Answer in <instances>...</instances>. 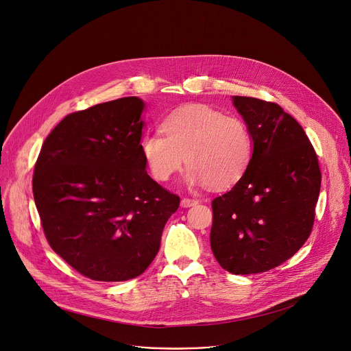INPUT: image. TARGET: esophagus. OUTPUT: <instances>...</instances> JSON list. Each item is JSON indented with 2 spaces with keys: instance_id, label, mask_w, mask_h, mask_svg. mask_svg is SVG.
I'll return each instance as SVG.
<instances>
[{
  "instance_id": "34e87169",
  "label": "esophagus",
  "mask_w": 351,
  "mask_h": 351,
  "mask_svg": "<svg viewBox=\"0 0 351 351\" xmlns=\"http://www.w3.org/2000/svg\"><path fill=\"white\" fill-rule=\"evenodd\" d=\"M197 203H198L197 199H191V198H182L180 206H182L183 208H189V207H193V206H195Z\"/></svg>"
}]
</instances>
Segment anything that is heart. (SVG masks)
Here are the masks:
<instances>
[{
    "label": "heart",
    "instance_id": "heart-1",
    "mask_svg": "<svg viewBox=\"0 0 351 351\" xmlns=\"http://www.w3.org/2000/svg\"><path fill=\"white\" fill-rule=\"evenodd\" d=\"M162 133H145L140 138L141 156L153 176L168 180L189 164V186L222 189L236 183L247 169L253 140L245 123L236 117L206 107L191 106L169 115Z\"/></svg>",
    "mask_w": 351,
    "mask_h": 351
}]
</instances>
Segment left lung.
<instances>
[{
	"mask_svg": "<svg viewBox=\"0 0 351 351\" xmlns=\"http://www.w3.org/2000/svg\"><path fill=\"white\" fill-rule=\"evenodd\" d=\"M253 140L239 182L213 202L211 248L234 275L269 271L308 239L321 189L314 148L298 122L278 104L233 95Z\"/></svg>",
	"mask_w": 351,
	"mask_h": 351,
	"instance_id": "8db88e82",
	"label": "left lung"
}]
</instances>
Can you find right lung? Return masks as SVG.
<instances>
[{"instance_id": "obj_1", "label": "right lung", "mask_w": 351, "mask_h": 351, "mask_svg": "<svg viewBox=\"0 0 351 351\" xmlns=\"http://www.w3.org/2000/svg\"><path fill=\"white\" fill-rule=\"evenodd\" d=\"M144 108L141 98L123 97L65 117L34 167V203L49 245L93 280L141 275L180 203L145 171Z\"/></svg>"}]
</instances>
